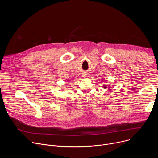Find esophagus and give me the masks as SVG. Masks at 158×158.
<instances>
[{"label": "esophagus", "instance_id": "34e87169", "mask_svg": "<svg viewBox=\"0 0 158 158\" xmlns=\"http://www.w3.org/2000/svg\"><path fill=\"white\" fill-rule=\"evenodd\" d=\"M82 76H83L82 77H84L85 78V77H89V75L86 74V73H84V75H82Z\"/></svg>", "mask_w": 158, "mask_h": 158}]
</instances>
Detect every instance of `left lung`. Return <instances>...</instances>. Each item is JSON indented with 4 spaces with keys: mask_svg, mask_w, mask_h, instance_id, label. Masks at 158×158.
Returning <instances> with one entry per match:
<instances>
[{
    "mask_svg": "<svg viewBox=\"0 0 158 158\" xmlns=\"http://www.w3.org/2000/svg\"><path fill=\"white\" fill-rule=\"evenodd\" d=\"M103 87L105 88V89H110V88H111V86H107L106 84H104L103 85Z\"/></svg>",
    "mask_w": 158,
    "mask_h": 158,
    "instance_id": "1",
    "label": "left lung"
}]
</instances>
